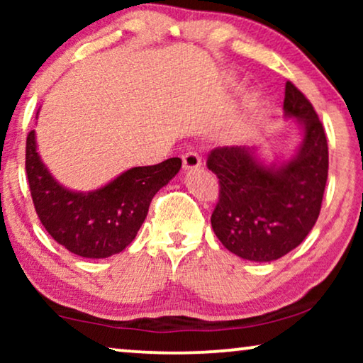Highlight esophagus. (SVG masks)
<instances>
[{"label":"esophagus","instance_id":"1","mask_svg":"<svg viewBox=\"0 0 363 363\" xmlns=\"http://www.w3.org/2000/svg\"><path fill=\"white\" fill-rule=\"evenodd\" d=\"M201 167V158L196 152H186L183 155V168L185 170H196Z\"/></svg>","mask_w":363,"mask_h":363}]
</instances>
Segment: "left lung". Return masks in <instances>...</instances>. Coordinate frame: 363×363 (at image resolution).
<instances>
[{"instance_id": "1", "label": "left lung", "mask_w": 363, "mask_h": 363, "mask_svg": "<svg viewBox=\"0 0 363 363\" xmlns=\"http://www.w3.org/2000/svg\"><path fill=\"white\" fill-rule=\"evenodd\" d=\"M284 116L301 125L302 142L289 160L264 163L255 147H218L206 165L220 178L211 215L218 240L247 261L271 262L306 240L319 218L329 173V148L312 104L286 82Z\"/></svg>"}]
</instances>
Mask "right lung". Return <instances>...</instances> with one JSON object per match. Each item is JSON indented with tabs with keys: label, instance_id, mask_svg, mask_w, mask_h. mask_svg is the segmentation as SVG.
<instances>
[{
	"label": "right lung",
	"instance_id": "add662e5",
	"mask_svg": "<svg viewBox=\"0 0 363 363\" xmlns=\"http://www.w3.org/2000/svg\"><path fill=\"white\" fill-rule=\"evenodd\" d=\"M178 157L133 167L92 191H72L54 180L38 153L36 133L26 138V175L33 203L54 241L82 257L102 259L125 250L145 221L155 193L180 172Z\"/></svg>",
	"mask_w": 363,
	"mask_h": 363
}]
</instances>
